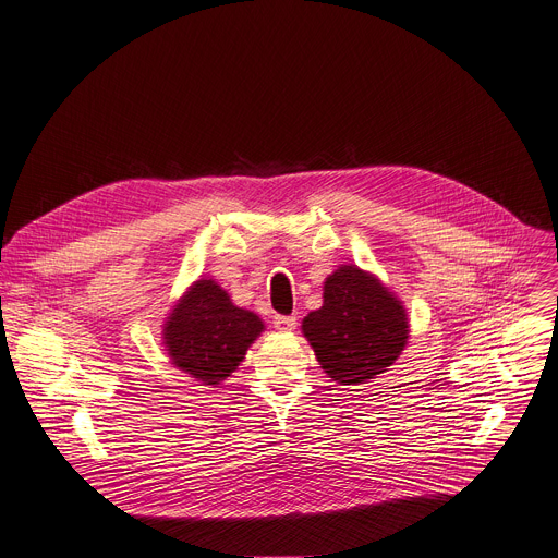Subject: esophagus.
I'll return each instance as SVG.
<instances>
[{"label": "esophagus", "mask_w": 558, "mask_h": 558, "mask_svg": "<svg viewBox=\"0 0 558 558\" xmlns=\"http://www.w3.org/2000/svg\"><path fill=\"white\" fill-rule=\"evenodd\" d=\"M295 325H298L295 315H274V327L280 333H291L295 329Z\"/></svg>", "instance_id": "esophagus-1"}]
</instances>
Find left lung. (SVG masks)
I'll return each instance as SVG.
<instances>
[{
  "mask_svg": "<svg viewBox=\"0 0 558 558\" xmlns=\"http://www.w3.org/2000/svg\"><path fill=\"white\" fill-rule=\"evenodd\" d=\"M409 311L384 282L357 265L338 267L323 306L302 320V336L323 371L342 386L375 379L409 344Z\"/></svg>",
  "mask_w": 558,
  "mask_h": 558,
  "instance_id": "obj_1",
  "label": "left lung"
}]
</instances>
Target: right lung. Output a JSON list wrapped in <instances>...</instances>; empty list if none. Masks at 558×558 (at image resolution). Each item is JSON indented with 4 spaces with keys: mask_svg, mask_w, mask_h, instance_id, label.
Here are the masks:
<instances>
[{
    "mask_svg": "<svg viewBox=\"0 0 558 558\" xmlns=\"http://www.w3.org/2000/svg\"><path fill=\"white\" fill-rule=\"evenodd\" d=\"M263 331L254 311L235 306L214 278H198L168 313L163 347L181 373L203 386H220Z\"/></svg>",
    "mask_w": 558,
    "mask_h": 558,
    "instance_id": "obj_1",
    "label": "right lung"
}]
</instances>
